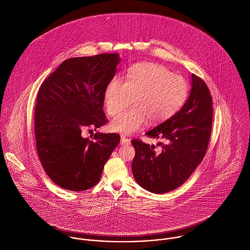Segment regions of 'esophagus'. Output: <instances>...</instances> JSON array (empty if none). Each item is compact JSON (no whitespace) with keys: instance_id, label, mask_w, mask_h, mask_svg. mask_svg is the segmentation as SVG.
Returning <instances> with one entry per match:
<instances>
[{"instance_id":"1","label":"esophagus","mask_w":250,"mask_h":250,"mask_svg":"<svg viewBox=\"0 0 250 250\" xmlns=\"http://www.w3.org/2000/svg\"><path fill=\"white\" fill-rule=\"evenodd\" d=\"M130 143V140L126 138L125 135L121 136V145H128Z\"/></svg>"}]
</instances>
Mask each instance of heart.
<instances>
[{
  "label": "heart",
  "instance_id": "b5f03b06",
  "mask_svg": "<svg viewBox=\"0 0 250 250\" xmlns=\"http://www.w3.org/2000/svg\"><path fill=\"white\" fill-rule=\"evenodd\" d=\"M188 83L184 78L173 75L167 68L150 62L131 66L125 80L115 78L104 90V105L111 117L117 116L130 103L134 106L115 118L113 131L131 134L149 120L151 125L171 118L184 104Z\"/></svg>",
  "mask_w": 250,
  "mask_h": 250
}]
</instances>
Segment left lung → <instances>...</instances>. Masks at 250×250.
I'll return each instance as SVG.
<instances>
[{
  "mask_svg": "<svg viewBox=\"0 0 250 250\" xmlns=\"http://www.w3.org/2000/svg\"><path fill=\"white\" fill-rule=\"evenodd\" d=\"M212 97L203 79L192 74V89L184 106L171 118L146 132L167 141L162 151L132 139L135 149L131 169L145 190L164 194L181 186L206 156L211 135Z\"/></svg>",
  "mask_w": 250,
  "mask_h": 250,
  "instance_id": "1",
  "label": "left lung"
}]
</instances>
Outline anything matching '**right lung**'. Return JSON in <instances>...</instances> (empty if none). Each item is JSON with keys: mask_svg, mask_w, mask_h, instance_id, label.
Instances as JSON below:
<instances>
[{"mask_svg": "<svg viewBox=\"0 0 250 250\" xmlns=\"http://www.w3.org/2000/svg\"><path fill=\"white\" fill-rule=\"evenodd\" d=\"M118 53L64 60L41 84L35 106V138L41 164L57 186L75 192L94 187L118 146V133L83 138L84 127L108 123L104 90L116 75Z\"/></svg>", "mask_w": 250, "mask_h": 250, "instance_id": "right-lung-1", "label": "right lung"}]
</instances>
